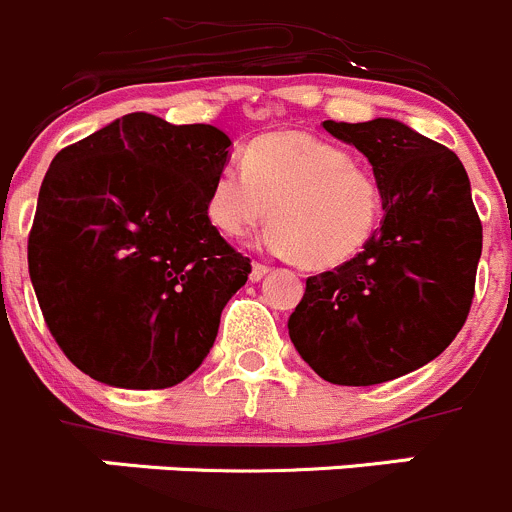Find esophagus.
<instances>
[{
    "label": "esophagus",
    "instance_id": "1",
    "mask_svg": "<svg viewBox=\"0 0 512 512\" xmlns=\"http://www.w3.org/2000/svg\"><path fill=\"white\" fill-rule=\"evenodd\" d=\"M270 272V267L262 265V262H252V272H250V280L252 283H257V280H262Z\"/></svg>",
    "mask_w": 512,
    "mask_h": 512
}]
</instances>
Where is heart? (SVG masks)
<instances>
[{"instance_id": "b5f03b06", "label": "heart", "mask_w": 512, "mask_h": 512, "mask_svg": "<svg viewBox=\"0 0 512 512\" xmlns=\"http://www.w3.org/2000/svg\"><path fill=\"white\" fill-rule=\"evenodd\" d=\"M267 245L326 270L353 260L374 240L384 214L376 171L351 151L308 133H270L252 141L245 166L224 164L207 194V217L229 240L270 217Z\"/></svg>"}]
</instances>
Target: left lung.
<instances>
[{
  "mask_svg": "<svg viewBox=\"0 0 512 512\" xmlns=\"http://www.w3.org/2000/svg\"><path fill=\"white\" fill-rule=\"evenodd\" d=\"M323 128L371 161L386 214L353 260L305 280L290 341L331 384H384L429 364L465 326L482 224L447 146L391 118Z\"/></svg>",
  "mask_w": 512,
  "mask_h": 512,
  "instance_id": "obj_1",
  "label": "left lung"
}]
</instances>
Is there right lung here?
I'll list each match as a JSON object with an SVG mask.
<instances>
[{
    "label": "right lung",
    "mask_w": 512,
    "mask_h": 512,
    "mask_svg": "<svg viewBox=\"0 0 512 512\" xmlns=\"http://www.w3.org/2000/svg\"><path fill=\"white\" fill-rule=\"evenodd\" d=\"M229 143L207 123L128 113L52 159L27 265L52 338L90 379L169 389L207 358L252 272L207 217Z\"/></svg>",
    "instance_id": "add662e5"
}]
</instances>
